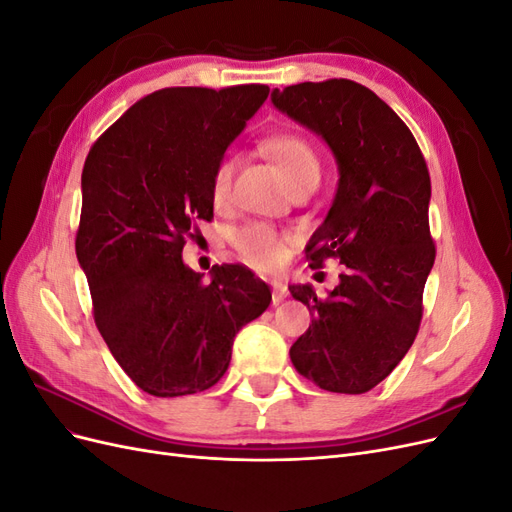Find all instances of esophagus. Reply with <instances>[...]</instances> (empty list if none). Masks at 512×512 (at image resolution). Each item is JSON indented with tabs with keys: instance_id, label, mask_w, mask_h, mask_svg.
I'll return each mask as SVG.
<instances>
[{
	"instance_id": "34e87169",
	"label": "esophagus",
	"mask_w": 512,
	"mask_h": 512,
	"mask_svg": "<svg viewBox=\"0 0 512 512\" xmlns=\"http://www.w3.org/2000/svg\"><path fill=\"white\" fill-rule=\"evenodd\" d=\"M273 288V303H282L288 297V286L282 280H271Z\"/></svg>"
}]
</instances>
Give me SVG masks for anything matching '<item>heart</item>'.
I'll return each instance as SVG.
<instances>
[{
    "label": "heart",
    "mask_w": 512,
    "mask_h": 512,
    "mask_svg": "<svg viewBox=\"0 0 512 512\" xmlns=\"http://www.w3.org/2000/svg\"><path fill=\"white\" fill-rule=\"evenodd\" d=\"M262 151L273 164L280 168L288 188L294 190L303 183L320 181L322 162L316 147L307 141L303 134L297 132H277L262 141ZM232 177H235V156L224 153L213 166L211 173V198L215 205H222L228 200L232 190ZM237 252L250 262L252 267L271 271L282 267L290 254V237L275 230L267 224H247L239 228L232 237Z\"/></svg>",
    "instance_id": "obj_1"
}]
</instances>
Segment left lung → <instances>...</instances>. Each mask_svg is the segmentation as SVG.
Wrapping results in <instances>:
<instances>
[{
  "instance_id": "8db88e82",
  "label": "left lung",
  "mask_w": 512,
  "mask_h": 512,
  "mask_svg": "<svg viewBox=\"0 0 512 512\" xmlns=\"http://www.w3.org/2000/svg\"><path fill=\"white\" fill-rule=\"evenodd\" d=\"M271 98L320 134L339 166L335 200L305 258L312 269L333 258L344 271L324 299L312 286H290L314 316L290 359L320 389L361 395L391 374L421 327L436 260L427 162L406 123L361 83H299Z\"/></svg>"
}]
</instances>
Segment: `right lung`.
I'll use <instances>...</instances> for the list:
<instances>
[{
    "instance_id": "right-lung-1",
    "label": "right lung",
    "mask_w": 512,
    "mask_h": 512,
    "mask_svg": "<svg viewBox=\"0 0 512 512\" xmlns=\"http://www.w3.org/2000/svg\"><path fill=\"white\" fill-rule=\"evenodd\" d=\"M267 96L258 83L153 91L87 153L76 258L100 335L149 395L207 391L237 331L271 303L247 267L215 265L205 284L181 260L196 222L213 218V166Z\"/></svg>"
}]
</instances>
